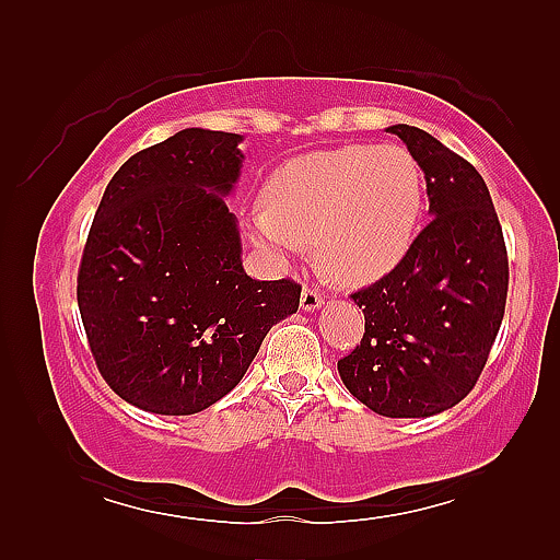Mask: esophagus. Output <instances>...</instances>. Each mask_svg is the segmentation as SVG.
<instances>
[{
	"instance_id": "obj_1",
	"label": "esophagus",
	"mask_w": 560,
	"mask_h": 560,
	"mask_svg": "<svg viewBox=\"0 0 560 560\" xmlns=\"http://www.w3.org/2000/svg\"><path fill=\"white\" fill-rule=\"evenodd\" d=\"M323 305H325L323 293H319L317 289H311V287L303 289V293H301V307H303L305 313H315Z\"/></svg>"
}]
</instances>
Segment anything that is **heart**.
I'll return each mask as SVG.
<instances>
[{"label": "heart", "instance_id": "obj_1", "mask_svg": "<svg viewBox=\"0 0 560 560\" xmlns=\"http://www.w3.org/2000/svg\"><path fill=\"white\" fill-rule=\"evenodd\" d=\"M423 211V177L397 144L313 151L271 175L267 205L245 211L249 243L273 257L319 249L341 283H371L409 253Z\"/></svg>", "mask_w": 560, "mask_h": 560}]
</instances>
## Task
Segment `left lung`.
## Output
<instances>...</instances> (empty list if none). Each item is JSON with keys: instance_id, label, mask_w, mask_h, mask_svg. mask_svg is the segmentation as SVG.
<instances>
[{"instance_id": "8db88e82", "label": "left lung", "mask_w": 560, "mask_h": 560, "mask_svg": "<svg viewBox=\"0 0 560 560\" xmlns=\"http://www.w3.org/2000/svg\"><path fill=\"white\" fill-rule=\"evenodd\" d=\"M425 177L433 221L387 277L355 291L361 347L337 363L351 395L387 419H425L469 395L503 323L508 253L483 177L419 127L392 125Z\"/></svg>"}]
</instances>
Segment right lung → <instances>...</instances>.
Masks as SVG:
<instances>
[{"label":"right lung","mask_w":560,"mask_h":560,"mask_svg":"<svg viewBox=\"0 0 560 560\" xmlns=\"http://www.w3.org/2000/svg\"><path fill=\"white\" fill-rule=\"evenodd\" d=\"M243 137L189 127L135 153L105 187L79 269V313L101 375L137 409L189 416L241 383L301 287L243 269L225 207Z\"/></svg>","instance_id":"1"}]
</instances>
